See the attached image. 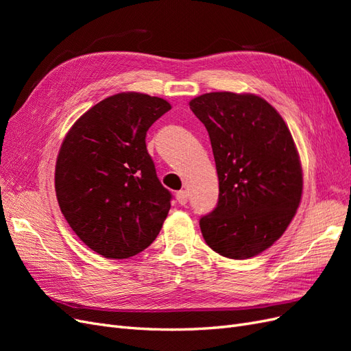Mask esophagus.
Returning <instances> with one entry per match:
<instances>
[{"mask_svg":"<svg viewBox=\"0 0 351 351\" xmlns=\"http://www.w3.org/2000/svg\"><path fill=\"white\" fill-rule=\"evenodd\" d=\"M176 197H177V202L180 205H186L189 202V193L186 192V190H180V192L176 193Z\"/></svg>","mask_w":351,"mask_h":351,"instance_id":"1","label":"esophagus"}]
</instances>
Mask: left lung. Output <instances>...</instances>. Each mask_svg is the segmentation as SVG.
<instances>
[{
	"label": "left lung",
	"mask_w": 351,
	"mask_h": 351,
	"mask_svg": "<svg viewBox=\"0 0 351 351\" xmlns=\"http://www.w3.org/2000/svg\"><path fill=\"white\" fill-rule=\"evenodd\" d=\"M189 105L206 127L219 182L215 209L199 221L202 234L221 256H256L282 236L302 199L289 127L252 93L210 92Z\"/></svg>",
	"instance_id": "1"
}]
</instances>
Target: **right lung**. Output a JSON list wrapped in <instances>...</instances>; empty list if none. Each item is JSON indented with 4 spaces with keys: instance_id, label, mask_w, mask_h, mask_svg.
Segmentation results:
<instances>
[{
    "instance_id": "1",
    "label": "right lung",
    "mask_w": 351,
    "mask_h": 351,
    "mask_svg": "<svg viewBox=\"0 0 351 351\" xmlns=\"http://www.w3.org/2000/svg\"><path fill=\"white\" fill-rule=\"evenodd\" d=\"M169 110L158 97L112 95L84 112L60 147V209L77 237L104 258L134 256L162 228L173 196L156 177L145 139Z\"/></svg>"
}]
</instances>
